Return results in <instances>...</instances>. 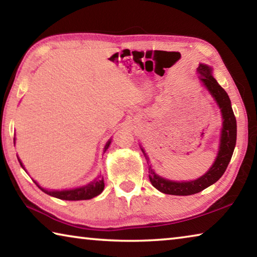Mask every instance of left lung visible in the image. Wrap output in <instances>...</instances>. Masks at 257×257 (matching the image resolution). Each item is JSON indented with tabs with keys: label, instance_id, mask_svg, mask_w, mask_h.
I'll return each mask as SVG.
<instances>
[{
	"label": "left lung",
	"instance_id": "obj_1",
	"mask_svg": "<svg viewBox=\"0 0 257 257\" xmlns=\"http://www.w3.org/2000/svg\"><path fill=\"white\" fill-rule=\"evenodd\" d=\"M211 71V68L205 66V64H199V67L197 68L198 78L201 79L203 84L206 86V88L210 90L213 97L215 98L217 105L221 108V113H222L223 128L222 134H221L219 154H217V158L214 164L212 165V168L205 173V175L198 178L197 180L188 182H176L163 179V178L156 175L153 171V169L150 167V181L156 189L161 191V193L169 195H178V196H188V195L197 194L199 191L207 188L208 186L213 185L214 182L219 180L224 173L225 169H227L230 160H231L237 139L236 116L233 114L231 102H230L228 94L225 93V90L222 87L217 84L214 77L212 76ZM143 153L146 156L144 151H143Z\"/></svg>",
	"mask_w": 257,
	"mask_h": 257
}]
</instances>
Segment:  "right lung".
Instances as JSON below:
<instances>
[{
	"instance_id": "right-lung-1",
	"label": "right lung",
	"mask_w": 257,
	"mask_h": 257,
	"mask_svg": "<svg viewBox=\"0 0 257 257\" xmlns=\"http://www.w3.org/2000/svg\"><path fill=\"white\" fill-rule=\"evenodd\" d=\"M15 142V139H14ZM111 141H108L106 143L105 147H104V151L107 150V147L110 146ZM19 160V159H18ZM20 162V160H19ZM20 165L23 167V163L20 162ZM24 168V167H23ZM35 184L38 186V184L35 181ZM38 188H41V190L44 191L50 196H53L60 199H64V201H84V199H90L95 196H97L103 191L104 189V179H101L98 178L97 180H94V182H90L89 185L81 187V188H76V189H71V190H61V191H55V190H46L42 187L38 186Z\"/></svg>"
}]
</instances>
